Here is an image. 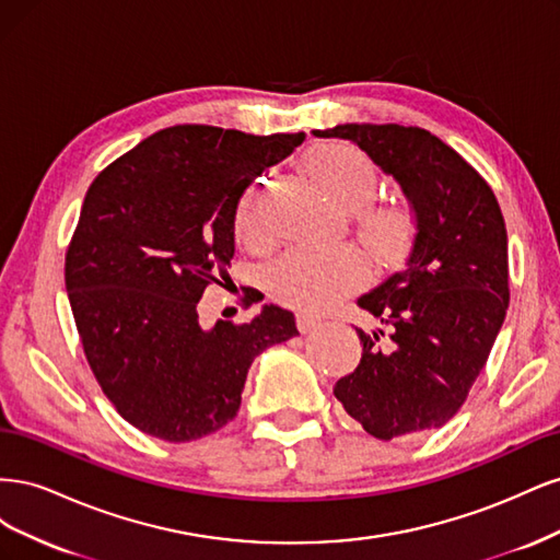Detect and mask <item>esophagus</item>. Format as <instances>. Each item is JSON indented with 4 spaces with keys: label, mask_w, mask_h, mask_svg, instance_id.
Returning <instances> with one entry per match:
<instances>
[{
    "label": "esophagus",
    "mask_w": 560,
    "mask_h": 560,
    "mask_svg": "<svg viewBox=\"0 0 560 560\" xmlns=\"http://www.w3.org/2000/svg\"><path fill=\"white\" fill-rule=\"evenodd\" d=\"M296 322H299V329H301V334H308V331H313L317 325H319V317L317 315H313V313H308V311H301L299 315H296Z\"/></svg>",
    "instance_id": "1"
}]
</instances>
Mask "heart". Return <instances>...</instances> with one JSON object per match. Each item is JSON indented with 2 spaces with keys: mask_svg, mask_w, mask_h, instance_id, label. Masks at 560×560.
<instances>
[{
  "mask_svg": "<svg viewBox=\"0 0 560 560\" xmlns=\"http://www.w3.org/2000/svg\"><path fill=\"white\" fill-rule=\"evenodd\" d=\"M311 173L325 189L350 208L362 206L376 194L378 171L362 149L331 142L322 144L311 154ZM270 177L254 182L241 200L235 231L249 245L264 243L268 235V194ZM369 241L383 243L397 229V214L385 208H369L362 212ZM358 259L346 247H313L299 245L287 249L270 268V284L290 303L303 308H322L331 299L343 294L358 278Z\"/></svg>",
  "mask_w": 560,
  "mask_h": 560,
  "instance_id": "1",
  "label": "heart"
}]
</instances>
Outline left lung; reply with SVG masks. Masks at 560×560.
Listing matches in <instances>:
<instances>
[{
    "label": "left lung",
    "instance_id": "1",
    "mask_svg": "<svg viewBox=\"0 0 560 560\" xmlns=\"http://www.w3.org/2000/svg\"><path fill=\"white\" fill-rule=\"evenodd\" d=\"M315 138L358 144L413 212L401 266L358 299L381 327L358 329L362 360L334 385L376 439L442 428L465 404L510 306L506 229L493 189L422 128L341 124Z\"/></svg>",
    "mask_w": 560,
    "mask_h": 560
}]
</instances>
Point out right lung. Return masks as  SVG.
Returning <instances> with one entry per match:
<instances>
[{"label":"right lung","instance_id":"right-lung-1","mask_svg":"<svg viewBox=\"0 0 560 560\" xmlns=\"http://www.w3.org/2000/svg\"><path fill=\"white\" fill-rule=\"evenodd\" d=\"M303 138L165 128L107 165L83 198L65 287L100 387L144 434L184 444L222 430L254 358L299 334L276 303L245 325L202 329L198 301L231 268L247 186Z\"/></svg>","mask_w":560,"mask_h":560}]
</instances>
